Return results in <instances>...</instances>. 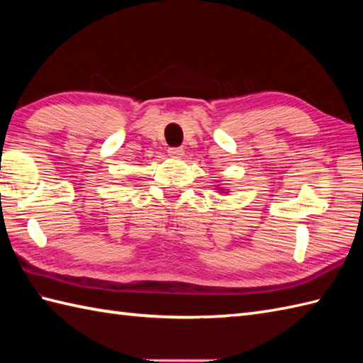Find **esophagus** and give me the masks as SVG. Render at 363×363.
<instances>
[{"label": "esophagus", "instance_id": "1", "mask_svg": "<svg viewBox=\"0 0 363 363\" xmlns=\"http://www.w3.org/2000/svg\"><path fill=\"white\" fill-rule=\"evenodd\" d=\"M168 156L174 157V159H179V157L184 156V150L182 148H168Z\"/></svg>", "mask_w": 363, "mask_h": 363}]
</instances>
